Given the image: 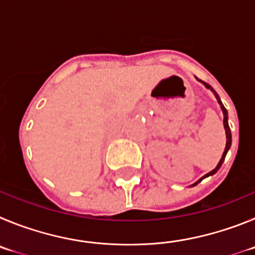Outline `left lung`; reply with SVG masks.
<instances>
[{
    "instance_id": "1",
    "label": "left lung",
    "mask_w": 255,
    "mask_h": 255,
    "mask_svg": "<svg viewBox=\"0 0 255 255\" xmlns=\"http://www.w3.org/2000/svg\"><path fill=\"white\" fill-rule=\"evenodd\" d=\"M197 79V77H196ZM198 80V79H197ZM199 82H202L201 80H198ZM202 84L205 85L206 88L208 89V90H211L213 93V95L216 96V99H217V102H219V104H220V107H221V111H222V113H224V128H225V132H226V147H225V151H224V153H222V157H221V160H220V162L219 164H217V166L215 167V169H213V170H211L210 173H207L206 174V175H203L202 176L201 179H198V180H197L196 183H193V184L190 185V187H194V185H197L198 184V183H201L202 180H203V179L205 178H207V176H211V175H215V174L217 173V171H219V169L220 167H221V165H222V162L225 161V157H226V153H228V151L230 150V147H231V132H230V127H229V122H228V111H226V109H225V107H224V104H222V102H221V99H220V96L217 95V93L215 90H213L212 88H211L210 85L208 84H206V82H202Z\"/></svg>"
}]
</instances>
